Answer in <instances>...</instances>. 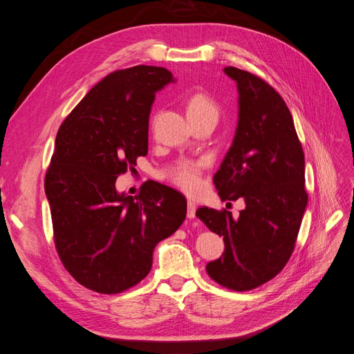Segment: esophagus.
Listing matches in <instances>:
<instances>
[{"instance_id": "obj_1", "label": "esophagus", "mask_w": 354, "mask_h": 354, "mask_svg": "<svg viewBox=\"0 0 354 354\" xmlns=\"http://www.w3.org/2000/svg\"><path fill=\"white\" fill-rule=\"evenodd\" d=\"M195 212H196V203L194 201H189L187 202V217L195 218Z\"/></svg>"}]
</instances>
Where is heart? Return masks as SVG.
Returning a JSON list of instances; mask_svg holds the SVG:
<instances>
[{
	"mask_svg": "<svg viewBox=\"0 0 354 354\" xmlns=\"http://www.w3.org/2000/svg\"><path fill=\"white\" fill-rule=\"evenodd\" d=\"M186 113L192 124L203 120L217 122L220 116V106L208 93L196 91L186 99ZM201 177L202 164L192 162V160H183L169 173L171 181L180 189L187 192V194H194L201 187Z\"/></svg>",
	"mask_w": 354,
	"mask_h": 354,
	"instance_id": "1",
	"label": "heart"
}]
</instances>
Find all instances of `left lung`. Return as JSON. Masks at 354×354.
Here are the masks:
<instances>
[{"label": "left lung", "instance_id": "1", "mask_svg": "<svg viewBox=\"0 0 354 354\" xmlns=\"http://www.w3.org/2000/svg\"><path fill=\"white\" fill-rule=\"evenodd\" d=\"M224 72L238 84L239 121L212 181L221 201L241 198L245 208L233 218L227 209L201 207L196 217L224 241L207 273L241 292L272 281L291 259L308 195L303 146L281 94L251 72Z\"/></svg>", "mask_w": 354, "mask_h": 354}]
</instances>
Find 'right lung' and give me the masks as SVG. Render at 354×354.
Instances as JSON below:
<instances>
[{
	"label": "right lung",
	"instance_id": "1",
	"mask_svg": "<svg viewBox=\"0 0 354 354\" xmlns=\"http://www.w3.org/2000/svg\"><path fill=\"white\" fill-rule=\"evenodd\" d=\"M171 81L165 68L115 71L57 131L44 180L53 238L69 274L94 292L120 294L145 279L156 243L186 218V198L158 181H145L136 196L115 189L116 178L147 155L155 93Z\"/></svg>",
	"mask_w": 354,
	"mask_h": 354
}]
</instances>
